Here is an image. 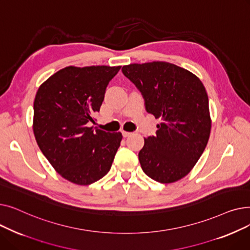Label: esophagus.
<instances>
[{
  "label": "esophagus",
  "mask_w": 250,
  "mask_h": 250,
  "mask_svg": "<svg viewBox=\"0 0 250 250\" xmlns=\"http://www.w3.org/2000/svg\"><path fill=\"white\" fill-rule=\"evenodd\" d=\"M122 134H123V136H124L125 138H126V137H128V136L132 135V133H129V132H125V130H123Z\"/></svg>",
  "instance_id": "obj_1"
}]
</instances>
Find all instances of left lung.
<instances>
[{
    "label": "left lung",
    "mask_w": 250,
    "mask_h": 250,
    "mask_svg": "<svg viewBox=\"0 0 250 250\" xmlns=\"http://www.w3.org/2000/svg\"><path fill=\"white\" fill-rule=\"evenodd\" d=\"M122 71L140 90L146 110L162 121L139 152L143 171L161 183L181 179L200 159L211 133L204 84L189 71L166 62L130 63Z\"/></svg>",
    "instance_id": "left-lung-1"
}]
</instances>
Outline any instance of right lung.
<instances>
[{"label":"right lung","mask_w":250,"mask_h":250,"mask_svg":"<svg viewBox=\"0 0 250 250\" xmlns=\"http://www.w3.org/2000/svg\"><path fill=\"white\" fill-rule=\"evenodd\" d=\"M121 68L70 65L50 76L36 92L33 133L37 145L56 171L76 185L88 186L106 175L121 146L122 133L88 126Z\"/></svg>","instance_id":"right-lung-1"}]
</instances>
